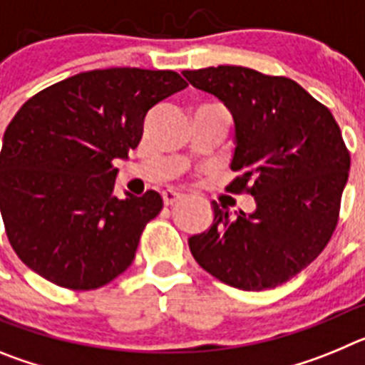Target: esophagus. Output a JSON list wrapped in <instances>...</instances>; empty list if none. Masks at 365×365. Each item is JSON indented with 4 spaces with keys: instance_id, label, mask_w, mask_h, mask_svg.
Here are the masks:
<instances>
[{
    "instance_id": "obj_1",
    "label": "esophagus",
    "mask_w": 365,
    "mask_h": 365,
    "mask_svg": "<svg viewBox=\"0 0 365 365\" xmlns=\"http://www.w3.org/2000/svg\"><path fill=\"white\" fill-rule=\"evenodd\" d=\"M185 197V195H182V193L180 192H177V190H164L163 192V201H164V205L166 206H170V205H173V202H177V201H180V199Z\"/></svg>"
}]
</instances>
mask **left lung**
Here are the masks:
<instances>
[{
    "label": "left lung",
    "mask_w": 365,
    "mask_h": 365,
    "mask_svg": "<svg viewBox=\"0 0 365 365\" xmlns=\"http://www.w3.org/2000/svg\"><path fill=\"white\" fill-rule=\"evenodd\" d=\"M195 89L217 96L234 118L230 192L247 190L250 214L212 202L210 228L188 240L192 256L241 291L274 289L318 257L333 235L349 151L325 106L285 76L241 66L182 71Z\"/></svg>",
    "instance_id": "8db88e82"
}]
</instances>
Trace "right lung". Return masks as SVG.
Segmentation results:
<instances>
[{
	"mask_svg": "<svg viewBox=\"0 0 365 365\" xmlns=\"http://www.w3.org/2000/svg\"><path fill=\"white\" fill-rule=\"evenodd\" d=\"M188 83L175 71L78 73L29 98L3 135L0 212L14 252L41 278L91 291L133 261L155 190L115 195L117 168L143 138L150 109Z\"/></svg>",
	"mask_w": 365,
	"mask_h": 365,
	"instance_id": "add662e5",
	"label": "right lung"
}]
</instances>
